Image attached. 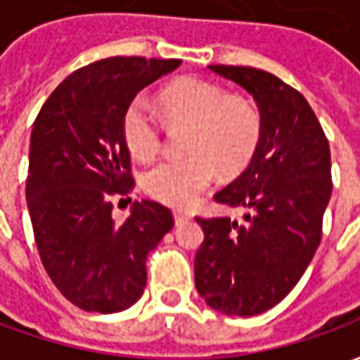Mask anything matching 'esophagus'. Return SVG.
I'll return each instance as SVG.
<instances>
[{"label":"esophagus","mask_w":360,"mask_h":360,"mask_svg":"<svg viewBox=\"0 0 360 360\" xmlns=\"http://www.w3.org/2000/svg\"><path fill=\"white\" fill-rule=\"evenodd\" d=\"M173 218H175V224L179 226V224H183V221H187V219L191 218V214H187V212L175 210V212H173Z\"/></svg>","instance_id":"obj_1"}]
</instances>
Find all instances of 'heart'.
Returning a JSON list of instances; mask_svg holds the SVG:
<instances>
[{"instance_id": "1", "label": "heart", "mask_w": 360, "mask_h": 360, "mask_svg": "<svg viewBox=\"0 0 360 360\" xmlns=\"http://www.w3.org/2000/svg\"><path fill=\"white\" fill-rule=\"evenodd\" d=\"M160 108L173 123L188 125L185 158L165 160L144 175V188L154 200L188 206L216 177L235 175L249 164L262 133L257 108L245 98L202 79H181L160 94ZM127 148L150 162L164 142V125L146 96H136L121 119Z\"/></svg>"}]
</instances>
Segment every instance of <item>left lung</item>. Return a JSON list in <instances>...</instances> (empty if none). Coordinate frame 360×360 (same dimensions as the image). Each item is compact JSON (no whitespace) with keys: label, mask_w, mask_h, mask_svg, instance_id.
<instances>
[{"label":"left lung","mask_w":360,"mask_h":360,"mask_svg":"<svg viewBox=\"0 0 360 360\" xmlns=\"http://www.w3.org/2000/svg\"><path fill=\"white\" fill-rule=\"evenodd\" d=\"M252 94L262 133L249 167L214 200L247 208L245 219L200 218L196 291L214 310L255 316L283 301L322 239L332 195L330 144L309 102L276 75L210 65Z\"/></svg>","instance_id":"8db88e82"}]
</instances>
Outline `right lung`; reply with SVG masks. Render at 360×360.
Segmentation results:
<instances>
[{
  "instance_id": "add662e5",
  "label": "right lung",
  "mask_w": 360,
  "mask_h": 360,
  "mask_svg": "<svg viewBox=\"0 0 360 360\" xmlns=\"http://www.w3.org/2000/svg\"><path fill=\"white\" fill-rule=\"evenodd\" d=\"M181 59L108 58L51 92L32 127L27 204L38 255L61 295L86 312H121L146 287V258L173 227L164 204L142 200L115 224L113 200L134 187L121 129L139 90Z\"/></svg>"
}]
</instances>
